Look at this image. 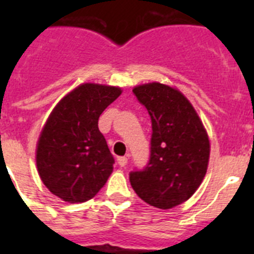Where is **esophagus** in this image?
Returning <instances> with one entry per match:
<instances>
[{
	"label": "esophagus",
	"instance_id": "esophagus-1",
	"mask_svg": "<svg viewBox=\"0 0 254 254\" xmlns=\"http://www.w3.org/2000/svg\"><path fill=\"white\" fill-rule=\"evenodd\" d=\"M127 160H128V159L126 158V156H120V158L117 159V161H118V164H120L121 167H125L126 164H127Z\"/></svg>",
	"mask_w": 254,
	"mask_h": 254
}]
</instances>
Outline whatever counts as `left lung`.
Listing matches in <instances>:
<instances>
[{
	"mask_svg": "<svg viewBox=\"0 0 254 254\" xmlns=\"http://www.w3.org/2000/svg\"><path fill=\"white\" fill-rule=\"evenodd\" d=\"M151 118L149 163L129 173L132 188L154 207H176L199 187L207 172L210 141L194 108L179 90L160 82L133 89Z\"/></svg>",
	"mask_w": 254,
	"mask_h": 254,
	"instance_id": "1",
	"label": "left lung"
}]
</instances>
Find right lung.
<instances>
[{
	"mask_svg": "<svg viewBox=\"0 0 254 254\" xmlns=\"http://www.w3.org/2000/svg\"><path fill=\"white\" fill-rule=\"evenodd\" d=\"M121 93L116 86L82 84L52 111L38 140L37 168L55 196L69 203L85 202L105 185L114 158L98 121Z\"/></svg>",
	"mask_w": 254,
	"mask_h": 254,
	"instance_id": "right-lung-1",
	"label": "right lung"
}]
</instances>
